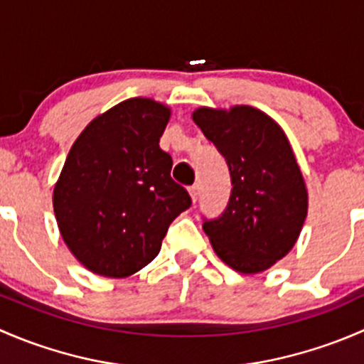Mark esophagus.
Listing matches in <instances>:
<instances>
[{
    "instance_id": "obj_1",
    "label": "esophagus",
    "mask_w": 364,
    "mask_h": 364,
    "mask_svg": "<svg viewBox=\"0 0 364 364\" xmlns=\"http://www.w3.org/2000/svg\"><path fill=\"white\" fill-rule=\"evenodd\" d=\"M190 196H192V200L193 203H197V200H199V196H200V186L199 185H193V186H190Z\"/></svg>"
}]
</instances>
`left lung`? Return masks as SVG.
<instances>
[{"label": "left lung", "mask_w": 364, "mask_h": 364, "mask_svg": "<svg viewBox=\"0 0 364 364\" xmlns=\"http://www.w3.org/2000/svg\"><path fill=\"white\" fill-rule=\"evenodd\" d=\"M193 121L227 161L229 203L203 229L216 255L240 273H260L294 247L308 193L284 130L257 109H199Z\"/></svg>", "instance_id": "left-lung-1"}]
</instances>
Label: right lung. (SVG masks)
<instances>
[{
	"label": "right lung",
	"instance_id": "right-lung-1",
	"mask_svg": "<svg viewBox=\"0 0 364 364\" xmlns=\"http://www.w3.org/2000/svg\"><path fill=\"white\" fill-rule=\"evenodd\" d=\"M168 116L155 100L130 98L91 121L70 149L54 213L67 247L93 273L123 278L142 269L192 205L159 146Z\"/></svg>",
	"mask_w": 364,
	"mask_h": 364
}]
</instances>
